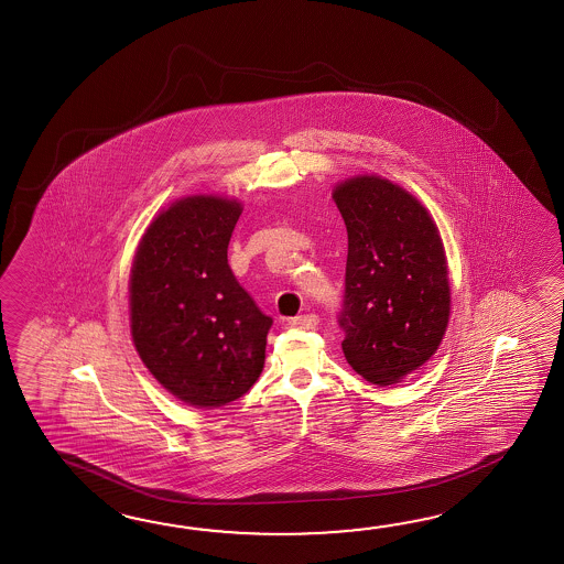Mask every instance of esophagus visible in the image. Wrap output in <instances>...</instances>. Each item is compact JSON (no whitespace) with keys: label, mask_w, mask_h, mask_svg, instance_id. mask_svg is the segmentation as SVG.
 <instances>
[{"label":"esophagus","mask_w":564,"mask_h":564,"mask_svg":"<svg viewBox=\"0 0 564 564\" xmlns=\"http://www.w3.org/2000/svg\"><path fill=\"white\" fill-rule=\"evenodd\" d=\"M319 324V317L315 313H305V315H297L289 322V326L297 327V329H312V327Z\"/></svg>","instance_id":"1"}]
</instances>
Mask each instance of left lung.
<instances>
[{
    "label": "left lung",
    "mask_w": 564,
    "mask_h": 564,
    "mask_svg": "<svg viewBox=\"0 0 564 564\" xmlns=\"http://www.w3.org/2000/svg\"><path fill=\"white\" fill-rule=\"evenodd\" d=\"M348 230L341 350L368 382L389 387L437 351L449 324L445 249L425 206L380 175L334 188Z\"/></svg>",
    "instance_id": "8db88e82"
}]
</instances>
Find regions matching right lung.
I'll list each match as a JSON object with an SVG mask.
<instances>
[{"mask_svg": "<svg viewBox=\"0 0 564 564\" xmlns=\"http://www.w3.org/2000/svg\"><path fill=\"white\" fill-rule=\"evenodd\" d=\"M240 202L188 196L158 214L129 279L139 358L175 399L196 409L237 401L263 372L273 319L240 288L228 242Z\"/></svg>", "mask_w": 564, "mask_h": 564, "instance_id": "obj_1", "label": "right lung"}]
</instances>
